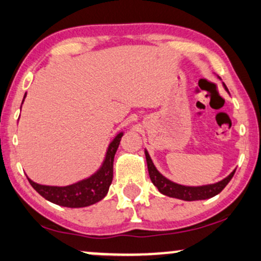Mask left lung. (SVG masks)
Instances as JSON below:
<instances>
[{"mask_svg":"<svg viewBox=\"0 0 261 261\" xmlns=\"http://www.w3.org/2000/svg\"><path fill=\"white\" fill-rule=\"evenodd\" d=\"M224 88L226 89L225 84H223ZM146 159H147V166H148V172H149V177L151 182L155 187L158 188V190L160 191L164 195L170 196V197H176V199H180L184 201H195V200H206L210 197L216 196L217 194H219L224 188L227 186V183L231 180V178L235 174V171H232L226 178H224L223 180L216 183V184H210V186H202V187H186V186H179V184L171 182V180L165 178L159 171L155 169L153 161H151L149 154L146 150Z\"/></svg>","mask_w":261,"mask_h":261,"instance_id":"left-lung-1","label":"left lung"}]
</instances>
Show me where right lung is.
Masks as SVG:
<instances>
[{"label":"right lung","mask_w":261,"mask_h":261,"mask_svg":"<svg viewBox=\"0 0 261 261\" xmlns=\"http://www.w3.org/2000/svg\"><path fill=\"white\" fill-rule=\"evenodd\" d=\"M121 136H123V133L117 135V137L112 141L101 169L87 179L67 187H50L41 186L28 178L30 184L39 195L59 206L79 208V207H87L98 202L107 195L112 179H113L114 155L119 147Z\"/></svg>","instance_id":"add662e5"}]
</instances>
